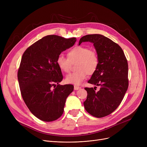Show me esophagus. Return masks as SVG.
I'll list each match as a JSON object with an SVG mask.
<instances>
[{
    "label": "esophagus",
    "instance_id": "1",
    "mask_svg": "<svg viewBox=\"0 0 147 147\" xmlns=\"http://www.w3.org/2000/svg\"><path fill=\"white\" fill-rule=\"evenodd\" d=\"M80 88H81L80 87L78 86H74V90H79V89H80Z\"/></svg>",
    "mask_w": 147,
    "mask_h": 147
}]
</instances>
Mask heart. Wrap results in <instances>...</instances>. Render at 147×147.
I'll list each match as a JSON object with an SVG mask.
<instances>
[{
  "mask_svg": "<svg viewBox=\"0 0 147 147\" xmlns=\"http://www.w3.org/2000/svg\"><path fill=\"white\" fill-rule=\"evenodd\" d=\"M68 58L60 54L57 59V64L61 70L68 73L70 69L71 63L76 62V71L68 74L65 82L68 84L79 85L86 79L87 74H93L99 65V57L97 52L90 49L87 46H76L67 53Z\"/></svg>",
  "mask_w": 147,
  "mask_h": 147,
  "instance_id": "obj_1",
  "label": "heart"
}]
</instances>
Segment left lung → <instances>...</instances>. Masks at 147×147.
Wrapping results in <instances>:
<instances>
[{"label":"left lung","mask_w":147,"mask_h":147,"mask_svg":"<svg viewBox=\"0 0 147 147\" xmlns=\"http://www.w3.org/2000/svg\"><path fill=\"white\" fill-rule=\"evenodd\" d=\"M85 42L94 44L99 57L98 67L88 82L101 88H84L88 96L83 104L88 113L101 118L112 113L124 98L129 86L127 61L120 46L103 35L84 36L79 45Z\"/></svg>","instance_id":"left-lung-1"}]
</instances>
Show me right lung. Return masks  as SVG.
<instances>
[{"label":"right lung","mask_w":147,"mask_h":147,"mask_svg":"<svg viewBox=\"0 0 147 147\" xmlns=\"http://www.w3.org/2000/svg\"><path fill=\"white\" fill-rule=\"evenodd\" d=\"M76 42L75 37L46 36L23 53L18 71L21 94L30 112L42 121L59 118L67 98L73 91L72 84H59L63 76L56 61L61 53L72 47Z\"/></svg>","instance_id":"obj_1"}]
</instances>
